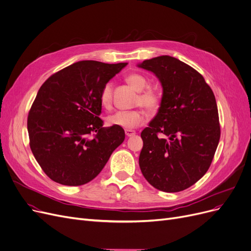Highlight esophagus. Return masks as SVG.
<instances>
[{
	"label": "esophagus",
	"instance_id": "34e87169",
	"mask_svg": "<svg viewBox=\"0 0 251 251\" xmlns=\"http://www.w3.org/2000/svg\"><path fill=\"white\" fill-rule=\"evenodd\" d=\"M125 134L127 137H131L135 135V131L134 130H125Z\"/></svg>",
	"mask_w": 251,
	"mask_h": 251
}]
</instances>
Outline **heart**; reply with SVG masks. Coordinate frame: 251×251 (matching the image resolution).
<instances>
[{"mask_svg": "<svg viewBox=\"0 0 251 251\" xmlns=\"http://www.w3.org/2000/svg\"><path fill=\"white\" fill-rule=\"evenodd\" d=\"M127 82L131 85L137 91H141L138 96L137 103L147 108L148 111H154L159 104L158 93L149 87V81L140 74H130L126 78ZM113 100V84L111 82L106 83L100 91V100L103 107L110 108ZM147 121V115L141 110L133 111H118L106 118L108 125L123 128L126 130H131L145 124Z\"/></svg>", "mask_w": 251, "mask_h": 251, "instance_id": "b5f03b06", "label": "heart"}]
</instances>
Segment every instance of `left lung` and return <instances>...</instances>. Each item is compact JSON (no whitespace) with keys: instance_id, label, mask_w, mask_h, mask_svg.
Masks as SVG:
<instances>
[{"instance_id":"8db88e82","label":"left lung","mask_w":251,"mask_h":251,"mask_svg":"<svg viewBox=\"0 0 251 251\" xmlns=\"http://www.w3.org/2000/svg\"><path fill=\"white\" fill-rule=\"evenodd\" d=\"M138 67L154 73L163 88L159 111L140 134V170L160 191H183L207 172L219 145L214 94L201 74L177 58L162 55Z\"/></svg>"}]
</instances>
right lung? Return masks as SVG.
<instances>
[{"instance_id":"obj_1","label":"right lung","mask_w":251,"mask_h":251,"mask_svg":"<svg viewBox=\"0 0 251 251\" xmlns=\"http://www.w3.org/2000/svg\"><path fill=\"white\" fill-rule=\"evenodd\" d=\"M127 65L82 60L41 86L27 117L29 147L53 181L81 186L99 176L121 145L123 128L102 127V87Z\"/></svg>"}]
</instances>
